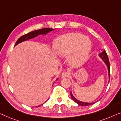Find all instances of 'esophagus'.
<instances>
[{
    "label": "esophagus",
    "mask_w": 121,
    "mask_h": 121,
    "mask_svg": "<svg viewBox=\"0 0 121 121\" xmlns=\"http://www.w3.org/2000/svg\"><path fill=\"white\" fill-rule=\"evenodd\" d=\"M69 76V72H66V71H65V72L62 73V74H61V77L62 78H66L68 77Z\"/></svg>",
    "instance_id": "esophagus-1"
}]
</instances>
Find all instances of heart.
<instances>
[{"mask_svg": "<svg viewBox=\"0 0 121 121\" xmlns=\"http://www.w3.org/2000/svg\"><path fill=\"white\" fill-rule=\"evenodd\" d=\"M91 42L87 37L77 33L62 35L55 40L54 52L57 56L64 58L69 65L78 67L84 64L91 51Z\"/></svg>", "mask_w": 121, "mask_h": 121, "instance_id": "b5f03b06", "label": "heart"}]
</instances>
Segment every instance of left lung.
I'll return each instance as SVG.
<instances>
[{
  "label": "left lung",
  "mask_w": 121,
  "mask_h": 121,
  "mask_svg": "<svg viewBox=\"0 0 121 121\" xmlns=\"http://www.w3.org/2000/svg\"><path fill=\"white\" fill-rule=\"evenodd\" d=\"M99 56L100 58L103 60L104 62H105V64H106L107 67H108V78H109V81H110V62H109V60H108V55H107L106 52V51H105V50H104V49L101 50V52L99 54ZM70 93H71V98H72V99L73 100L75 103L78 104V105H81V106H89V105H93L94 104H95V103H96L97 102V101H95V102H94V103H86V102H82L81 101H79V100H77V99L74 98L73 95L72 94V91H71Z\"/></svg>",
  "instance_id": "8db88e82"
}]
</instances>
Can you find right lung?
I'll return each mask as SVG.
<instances>
[{
	"label": "right lung",
	"mask_w": 121,
	"mask_h": 121,
	"mask_svg": "<svg viewBox=\"0 0 121 121\" xmlns=\"http://www.w3.org/2000/svg\"><path fill=\"white\" fill-rule=\"evenodd\" d=\"M54 30V29H52L50 28H45L39 29V30H33V31L29 32V33L22 35V36H21L20 38L18 39V40H17L16 43H15V47L19 43H22V42L26 41V40H29V39H30L35 38V37L38 36V35H47V34L48 33H49V32L52 31V30ZM57 79H58V78H57L56 80H57ZM43 104H42V105H43ZM40 105H39V106H37V107L40 106Z\"/></svg>",
	"instance_id": "1"
}]
</instances>
